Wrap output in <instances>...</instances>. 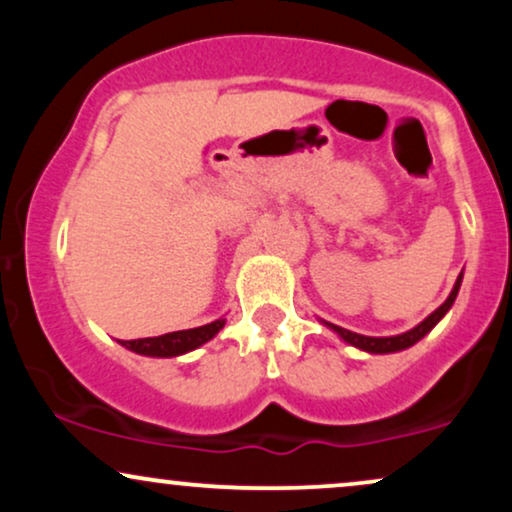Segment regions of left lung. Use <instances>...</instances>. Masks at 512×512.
Instances as JSON below:
<instances>
[{
  "label": "left lung",
  "instance_id": "1",
  "mask_svg": "<svg viewBox=\"0 0 512 512\" xmlns=\"http://www.w3.org/2000/svg\"><path fill=\"white\" fill-rule=\"evenodd\" d=\"M460 284H462V274L457 276V281H455V286H452L448 301L440 305V308L433 310V313L428 315L424 322H419L414 330H409L404 334H395V337H366V334H356L351 330H344V327L332 325V322H325V325L330 327L332 332H337L346 344L356 346V349H361V351H368V354H395V351L409 349V346H414L416 342H419V339H424L426 334L431 332L440 320H443V315L448 313V310L452 308V303H455L457 291H460Z\"/></svg>",
  "mask_w": 512,
  "mask_h": 512
}]
</instances>
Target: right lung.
I'll return each instance as SVG.
<instances>
[{"instance_id": "obj_1", "label": "right lung", "mask_w": 512, "mask_h": 512, "mask_svg": "<svg viewBox=\"0 0 512 512\" xmlns=\"http://www.w3.org/2000/svg\"><path fill=\"white\" fill-rule=\"evenodd\" d=\"M226 320H214L209 325L195 327V330H180V332H168L161 334V337H146V339H129V342H122L129 351L142 356H156V358H170L187 354V351L197 349V346L207 344L209 339H214L219 330H223Z\"/></svg>"}]
</instances>
